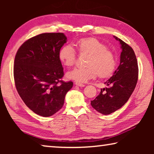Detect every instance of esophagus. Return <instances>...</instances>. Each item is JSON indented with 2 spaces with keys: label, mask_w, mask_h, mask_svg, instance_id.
<instances>
[{
  "label": "esophagus",
  "mask_w": 154,
  "mask_h": 154,
  "mask_svg": "<svg viewBox=\"0 0 154 154\" xmlns=\"http://www.w3.org/2000/svg\"><path fill=\"white\" fill-rule=\"evenodd\" d=\"M75 85H77V86H79V87H84L85 85L83 84V83H81L79 82H75Z\"/></svg>",
  "instance_id": "esophagus-1"
}]
</instances>
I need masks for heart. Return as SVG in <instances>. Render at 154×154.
Wrapping results in <instances>:
<instances>
[{
  "label": "heart",
  "mask_w": 154,
  "mask_h": 154,
  "mask_svg": "<svg viewBox=\"0 0 154 154\" xmlns=\"http://www.w3.org/2000/svg\"><path fill=\"white\" fill-rule=\"evenodd\" d=\"M81 54H87L85 68H75L66 73L69 79L79 83H85L97 76L107 79L114 73L116 60L114 54L106 46L94 37L82 38L75 44ZM58 57L60 62L67 67L72 66L76 61L77 54L70 45H64L60 49Z\"/></svg>",
  "instance_id": "heart-1"
}]
</instances>
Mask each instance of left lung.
Wrapping results in <instances>:
<instances>
[{"instance_id": "8db88e82", "label": "left lung", "mask_w": 154, "mask_h": 154, "mask_svg": "<svg viewBox=\"0 0 154 154\" xmlns=\"http://www.w3.org/2000/svg\"><path fill=\"white\" fill-rule=\"evenodd\" d=\"M120 44V63L112 77L105 82L107 88L100 92L91 105L99 113L109 115L124 105L136 87L139 69L136 56L131 47L114 36Z\"/></svg>"}]
</instances>
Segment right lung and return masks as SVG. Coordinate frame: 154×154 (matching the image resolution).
I'll return each mask as SVG.
<instances>
[{"mask_svg":"<svg viewBox=\"0 0 154 154\" xmlns=\"http://www.w3.org/2000/svg\"><path fill=\"white\" fill-rule=\"evenodd\" d=\"M63 33H43L21 45L15 58V87L21 98L34 113L49 117L64 105L73 83L64 82L60 49L66 43Z\"/></svg>","mask_w":154,"mask_h":154,"instance_id":"1","label":"right lung"}]
</instances>
